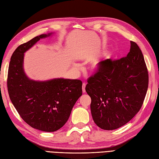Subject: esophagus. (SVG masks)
I'll return each mask as SVG.
<instances>
[{"instance_id":"esophagus-1","label":"esophagus","mask_w":159,"mask_h":159,"mask_svg":"<svg viewBox=\"0 0 159 159\" xmlns=\"http://www.w3.org/2000/svg\"><path fill=\"white\" fill-rule=\"evenodd\" d=\"M85 87H86V83H83V86H82V89H83V93H84V92H85Z\"/></svg>"}]
</instances>
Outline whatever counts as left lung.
I'll return each mask as SVG.
<instances>
[{
    "mask_svg": "<svg viewBox=\"0 0 159 159\" xmlns=\"http://www.w3.org/2000/svg\"><path fill=\"white\" fill-rule=\"evenodd\" d=\"M87 83L95 123L104 130L127 123L141 109L148 87V72L138 45L131 41L126 57L99 62Z\"/></svg>",
    "mask_w": 159,
    "mask_h": 159,
    "instance_id": "obj_1",
    "label": "left lung"
}]
</instances>
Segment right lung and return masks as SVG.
<instances>
[{
	"label": "right lung",
	"instance_id": "obj_1",
	"mask_svg": "<svg viewBox=\"0 0 159 159\" xmlns=\"http://www.w3.org/2000/svg\"><path fill=\"white\" fill-rule=\"evenodd\" d=\"M50 34L36 36L18 47L11 57L7 76L9 98L21 119L30 127L46 132L55 131L64 126L83 94L80 80L55 79L40 82L29 79L25 75L24 53Z\"/></svg>",
	"mask_w": 159,
	"mask_h": 159
}]
</instances>
